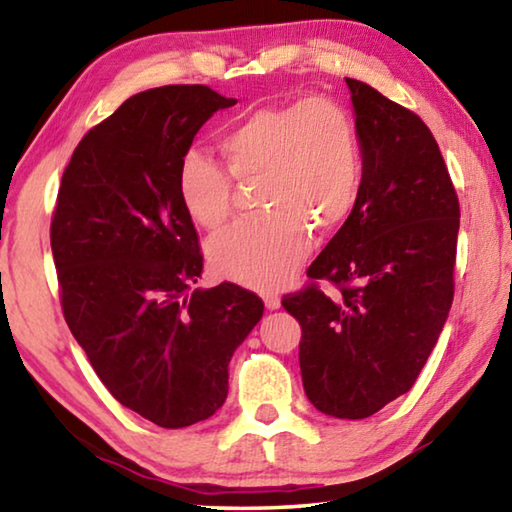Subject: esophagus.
Returning a JSON list of instances; mask_svg holds the SVG:
<instances>
[{
  "label": "esophagus",
  "instance_id": "1",
  "mask_svg": "<svg viewBox=\"0 0 512 512\" xmlns=\"http://www.w3.org/2000/svg\"><path fill=\"white\" fill-rule=\"evenodd\" d=\"M264 302H266V309L273 311V309L280 307V296H277V293H266Z\"/></svg>",
  "mask_w": 512,
  "mask_h": 512
}]
</instances>
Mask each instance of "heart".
I'll return each instance as SVG.
<instances>
[{"mask_svg": "<svg viewBox=\"0 0 512 512\" xmlns=\"http://www.w3.org/2000/svg\"><path fill=\"white\" fill-rule=\"evenodd\" d=\"M225 160L189 151L178 164V198L201 228L216 232L235 212V183L255 187L264 214L210 246L214 271L259 291L287 282L307 257L311 230L348 219L361 194L359 131L332 97H305L246 112L219 135Z\"/></svg>", "mask_w": 512, "mask_h": 512, "instance_id": "heart-1", "label": "heart"}]
</instances>
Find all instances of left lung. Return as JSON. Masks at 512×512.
I'll list each match as a JSON object with an SVG mask.
<instances>
[{
    "instance_id": "left-lung-1",
    "label": "left lung",
    "mask_w": 512,
    "mask_h": 512,
    "mask_svg": "<svg viewBox=\"0 0 512 512\" xmlns=\"http://www.w3.org/2000/svg\"><path fill=\"white\" fill-rule=\"evenodd\" d=\"M345 83L363 155L361 194L307 268L309 282L282 305L302 327L309 402L361 420L411 391L443 332L461 207L427 124L370 85Z\"/></svg>"
}]
</instances>
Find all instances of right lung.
Segmentation results:
<instances>
[{"mask_svg": "<svg viewBox=\"0 0 512 512\" xmlns=\"http://www.w3.org/2000/svg\"><path fill=\"white\" fill-rule=\"evenodd\" d=\"M207 85L126 99L72 153L51 214L60 307L94 372L126 409L164 429L207 420L228 363L264 314L232 282L192 289L203 253L178 198V164L216 110Z\"/></svg>", "mask_w": 512, "mask_h": 512, "instance_id": "1", "label": "right lung"}]
</instances>
